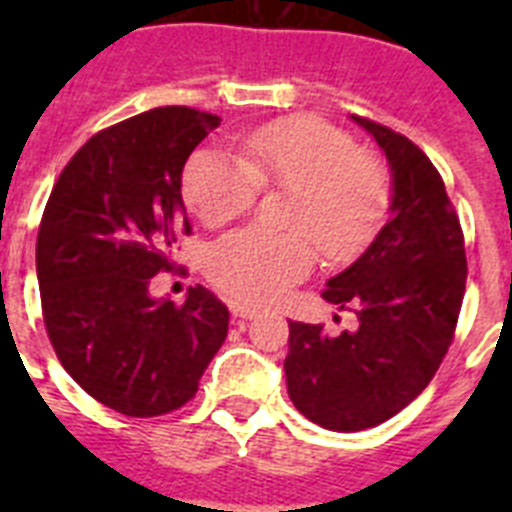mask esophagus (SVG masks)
Segmentation results:
<instances>
[{
  "label": "esophagus",
  "mask_w": 512,
  "mask_h": 512,
  "mask_svg": "<svg viewBox=\"0 0 512 512\" xmlns=\"http://www.w3.org/2000/svg\"><path fill=\"white\" fill-rule=\"evenodd\" d=\"M230 312H233V318H238V320L256 318V310H253V307H248V305H233V307H230Z\"/></svg>",
  "instance_id": "obj_1"
}]
</instances>
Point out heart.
<instances>
[{
	"instance_id": "obj_1",
	"label": "heart",
	"mask_w": 512,
	"mask_h": 512,
	"mask_svg": "<svg viewBox=\"0 0 512 512\" xmlns=\"http://www.w3.org/2000/svg\"><path fill=\"white\" fill-rule=\"evenodd\" d=\"M243 148L246 158L202 148L187 161L184 197L202 223H230L269 184L295 189L287 225L310 233L328 259H354L369 243L390 192L382 169L351 135L315 117H295L264 125ZM305 233L235 230L212 246L210 279L238 300L269 305L315 266Z\"/></svg>"
}]
</instances>
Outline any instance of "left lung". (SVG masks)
<instances>
[{
	"instance_id": "left-lung-1",
	"label": "left lung",
	"mask_w": 512,
	"mask_h": 512,
	"mask_svg": "<svg viewBox=\"0 0 512 512\" xmlns=\"http://www.w3.org/2000/svg\"><path fill=\"white\" fill-rule=\"evenodd\" d=\"M377 140L392 174L390 220L323 300L354 310L338 336L289 323V400L312 423L354 433L390 420L428 387L454 341L467 256L441 174L413 140L351 115Z\"/></svg>"
}]
</instances>
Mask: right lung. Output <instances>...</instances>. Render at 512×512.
I'll return each instance as SVG.
<instances>
[{
  "label": "right lung",
  "mask_w": 512,
  "mask_h": 512,
  "mask_svg": "<svg viewBox=\"0 0 512 512\" xmlns=\"http://www.w3.org/2000/svg\"><path fill=\"white\" fill-rule=\"evenodd\" d=\"M220 117L156 107L84 143L58 176L38 230L40 302L58 361L81 390L130 418L189 402L228 336V307L205 287L184 305L151 297L189 235L182 171Z\"/></svg>",
  "instance_id": "1"
}]
</instances>
